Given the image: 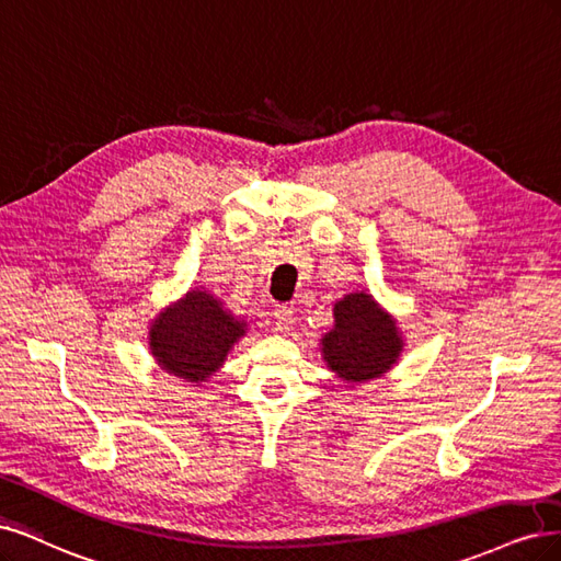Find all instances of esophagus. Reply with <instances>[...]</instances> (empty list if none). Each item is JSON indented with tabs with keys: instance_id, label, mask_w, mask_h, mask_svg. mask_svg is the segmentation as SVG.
<instances>
[{
	"instance_id": "1",
	"label": "esophagus",
	"mask_w": 561,
	"mask_h": 561,
	"mask_svg": "<svg viewBox=\"0 0 561 561\" xmlns=\"http://www.w3.org/2000/svg\"><path fill=\"white\" fill-rule=\"evenodd\" d=\"M273 317H275V327H277V331H288V329L294 327V310H291V307L277 305V307H275V312H273Z\"/></svg>"
}]
</instances>
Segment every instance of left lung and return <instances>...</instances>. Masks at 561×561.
<instances>
[{
    "label": "left lung",
    "instance_id": "8db88e82",
    "mask_svg": "<svg viewBox=\"0 0 561 561\" xmlns=\"http://www.w3.org/2000/svg\"><path fill=\"white\" fill-rule=\"evenodd\" d=\"M333 314L335 327L321 337V354L337 377L358 385L393 368L403 352V337L373 296L350 294L335 302Z\"/></svg>",
    "mask_w": 561,
    "mask_h": 561
}]
</instances>
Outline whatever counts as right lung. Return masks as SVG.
<instances>
[{
	"label": "right lung",
	"instance_id": "1",
	"mask_svg": "<svg viewBox=\"0 0 561 561\" xmlns=\"http://www.w3.org/2000/svg\"><path fill=\"white\" fill-rule=\"evenodd\" d=\"M244 333L247 321L234 319L221 300L195 288L156 317L149 347L162 370L197 385L224 366Z\"/></svg>",
	"mask_w": 561,
	"mask_h": 561
}]
</instances>
